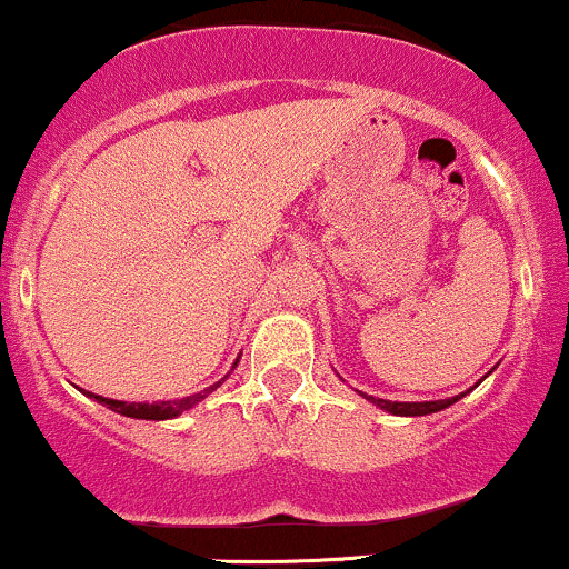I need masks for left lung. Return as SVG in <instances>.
I'll list each match as a JSON object with an SVG mask.
<instances>
[{
    "instance_id": "obj_1",
    "label": "left lung",
    "mask_w": 569,
    "mask_h": 569,
    "mask_svg": "<svg viewBox=\"0 0 569 569\" xmlns=\"http://www.w3.org/2000/svg\"><path fill=\"white\" fill-rule=\"evenodd\" d=\"M461 397H465V395H461ZM461 397L435 399V402H391V399H378V397H367V399H370L372 405H378V408L389 410V413H395V416H429V413H437V410L448 408V405H453Z\"/></svg>"
}]
</instances>
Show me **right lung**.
Returning a JSON list of instances; mask_svg holds the SVG:
<instances>
[{"label":"right lung","instance_id":"right-lung-1","mask_svg":"<svg viewBox=\"0 0 569 569\" xmlns=\"http://www.w3.org/2000/svg\"><path fill=\"white\" fill-rule=\"evenodd\" d=\"M234 365H237V361H234ZM218 386H221V380L210 386V389L199 391V395H191V397H183V399H170V402H121V399L99 397V395H91V391H83V395L97 399L99 405H108L110 410H116V413H121V416L146 418V421H167V418L186 413V410L193 408V405L202 402V399L208 397L210 391H216Z\"/></svg>","mask_w":569,"mask_h":569}]
</instances>
